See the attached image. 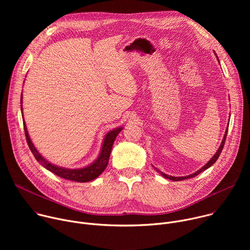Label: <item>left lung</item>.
<instances>
[{
  "mask_svg": "<svg viewBox=\"0 0 250 250\" xmlns=\"http://www.w3.org/2000/svg\"><path fill=\"white\" fill-rule=\"evenodd\" d=\"M217 55V54H216ZM217 58H218V60H219V57L217 56ZM228 129H229V127H227V130H226V133H225V136H224V138H223V141H222V144H221V146H220V147H219V149H218V151L216 152V154L213 155L212 157H211V159L205 165V166H203L200 170H198V171H196L195 173H193V174H191V175H188V176H184V177H173V176H170V175H167V174H165V173H163V172H161L160 170H158L156 167H154V169L161 175V176H163L164 178H166V179H169V180H173V181H180V180H185V179H189V178H193V177H195V176H197L198 174H200L201 172H203L204 170H206V169H208V167H210L213 163H215L217 160H218V158L220 157V155H221V153H222V150H223V148H224V146H225V142H226V138H227V133H228Z\"/></svg>",
  "mask_w": 250,
  "mask_h": 250,
  "instance_id": "obj_1",
  "label": "left lung"
}]
</instances>
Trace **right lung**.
Segmentation results:
<instances>
[{
	"instance_id": "right-lung-1",
	"label": "right lung",
	"mask_w": 250,
	"mask_h": 250,
	"mask_svg": "<svg viewBox=\"0 0 250 250\" xmlns=\"http://www.w3.org/2000/svg\"><path fill=\"white\" fill-rule=\"evenodd\" d=\"M21 104H22V94L21 97ZM21 109L22 112V105L21 104ZM23 128H24V133H25V138L27 141V145L29 149L31 150L33 156L37 159L44 168H46L47 170H49L50 172L54 173L55 175L64 178L66 180H70V181H75V182H89L92 181L94 179H96L97 177H99L103 171L108 166V162H109V158L111 155V151H112V147L114 145V141L117 137V135L122 131L123 127H118L114 130H111L110 132H108L105 134L104 141H103V146L101 149V153L99 155V157L89 166L84 167V168H80V169H68V168H63V167H59L56 165H53L52 163L48 162L46 159H44L41 153L37 150V148L34 147L33 144L31 142L27 129H26V125L23 120Z\"/></svg>"
}]
</instances>
